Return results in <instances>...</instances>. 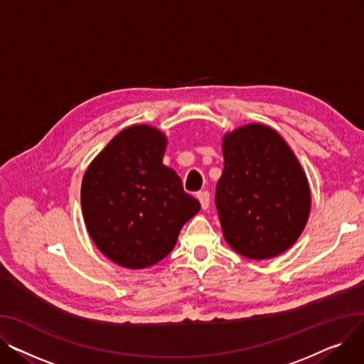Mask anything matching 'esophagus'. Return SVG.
Masks as SVG:
<instances>
[{
	"label": "esophagus",
	"mask_w": 364,
	"mask_h": 364,
	"mask_svg": "<svg viewBox=\"0 0 364 364\" xmlns=\"http://www.w3.org/2000/svg\"><path fill=\"white\" fill-rule=\"evenodd\" d=\"M198 199L200 202V206L203 209H208L209 208V192H206V190H203V192H199L198 193Z\"/></svg>",
	"instance_id": "esophagus-1"
}]
</instances>
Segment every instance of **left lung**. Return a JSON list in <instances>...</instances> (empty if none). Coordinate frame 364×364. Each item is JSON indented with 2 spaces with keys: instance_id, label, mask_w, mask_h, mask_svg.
<instances>
[{
  "instance_id": "8db88e82",
  "label": "left lung",
  "mask_w": 364,
  "mask_h": 364,
  "mask_svg": "<svg viewBox=\"0 0 364 364\" xmlns=\"http://www.w3.org/2000/svg\"><path fill=\"white\" fill-rule=\"evenodd\" d=\"M223 156L215 205L227 243L251 259L288 251L311 206L307 177L291 147L270 127L250 124L225 134Z\"/></svg>"
}]
</instances>
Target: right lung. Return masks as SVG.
Instances as JSON below:
<instances>
[{
	"label": "right lung",
	"instance_id": "add662e5",
	"mask_svg": "<svg viewBox=\"0 0 364 364\" xmlns=\"http://www.w3.org/2000/svg\"><path fill=\"white\" fill-rule=\"evenodd\" d=\"M164 134L131 125L113 137L87 168L81 206L95 246L127 269H146L176 246L181 227L200 203L162 164Z\"/></svg>",
	"mask_w": 364,
	"mask_h": 364
}]
</instances>
